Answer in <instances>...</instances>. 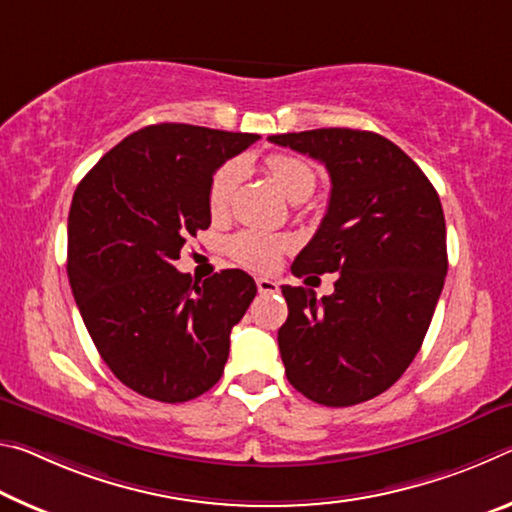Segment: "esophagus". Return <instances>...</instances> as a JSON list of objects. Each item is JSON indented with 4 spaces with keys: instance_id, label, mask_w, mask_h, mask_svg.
<instances>
[{
    "instance_id": "34e87169",
    "label": "esophagus",
    "mask_w": 512,
    "mask_h": 512,
    "mask_svg": "<svg viewBox=\"0 0 512 512\" xmlns=\"http://www.w3.org/2000/svg\"><path fill=\"white\" fill-rule=\"evenodd\" d=\"M256 288H258V292H261V295H272V292H276L279 290V283L276 281H272V279H256Z\"/></svg>"
}]
</instances>
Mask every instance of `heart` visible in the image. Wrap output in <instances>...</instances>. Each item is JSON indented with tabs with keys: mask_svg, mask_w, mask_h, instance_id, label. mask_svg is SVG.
<instances>
[{
	"mask_svg": "<svg viewBox=\"0 0 512 512\" xmlns=\"http://www.w3.org/2000/svg\"><path fill=\"white\" fill-rule=\"evenodd\" d=\"M265 165L276 186H279V190L290 201L299 204V201L313 195L317 186V172L306 158L292 154H272L265 161ZM240 174L242 167L236 161L224 163L215 170L211 186H208V208H211L213 215L226 213V208L231 204L233 190H236L240 181ZM288 247V238L272 236V233L263 231H240L229 240V254L238 263L256 267V270H272Z\"/></svg>",
	"mask_w": 512,
	"mask_h": 512,
	"instance_id": "obj_1",
	"label": "heart"
}]
</instances>
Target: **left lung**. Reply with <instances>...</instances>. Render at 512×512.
Segmentation results:
<instances>
[{
	"label": "left lung",
	"instance_id": "left-lung-1",
	"mask_svg": "<svg viewBox=\"0 0 512 512\" xmlns=\"http://www.w3.org/2000/svg\"><path fill=\"white\" fill-rule=\"evenodd\" d=\"M270 142L324 163L329 208L292 274L338 272L333 295L283 286L290 385L342 408L381 395L420 351L447 276V226L426 174L388 138L313 129Z\"/></svg>",
	"mask_w": 512,
	"mask_h": 512
}]
</instances>
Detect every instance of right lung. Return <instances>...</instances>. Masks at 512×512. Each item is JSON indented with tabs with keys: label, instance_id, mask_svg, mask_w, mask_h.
<instances>
[{
	"label": "right lung",
	"instance_id": "add662e5",
	"mask_svg": "<svg viewBox=\"0 0 512 512\" xmlns=\"http://www.w3.org/2000/svg\"><path fill=\"white\" fill-rule=\"evenodd\" d=\"M256 133L152 124L115 145L81 179L67 217V276L92 342L138 395L181 404L220 381L229 335L256 283L222 270L179 272L181 249L211 226L217 167Z\"/></svg>",
	"mask_w": 512,
	"mask_h": 512
}]
</instances>
